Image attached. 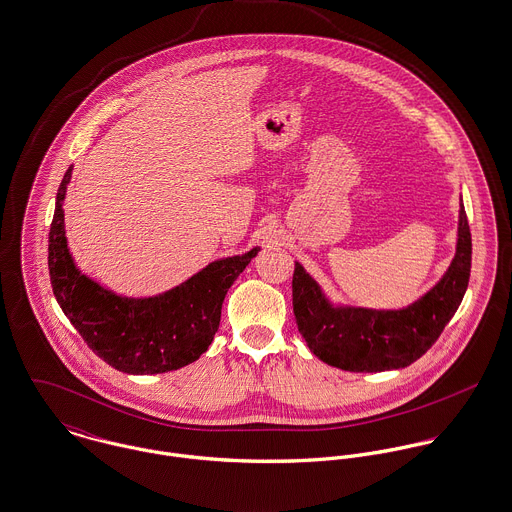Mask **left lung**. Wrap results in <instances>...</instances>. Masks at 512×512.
<instances>
[{"mask_svg": "<svg viewBox=\"0 0 512 512\" xmlns=\"http://www.w3.org/2000/svg\"><path fill=\"white\" fill-rule=\"evenodd\" d=\"M471 233L459 204L455 253L442 279L402 308H367L334 302L296 261L292 310L298 332L324 363L353 373L402 369L440 338L469 283Z\"/></svg>", "mask_w": 512, "mask_h": 512, "instance_id": "left-lung-1", "label": "left lung"}]
</instances>
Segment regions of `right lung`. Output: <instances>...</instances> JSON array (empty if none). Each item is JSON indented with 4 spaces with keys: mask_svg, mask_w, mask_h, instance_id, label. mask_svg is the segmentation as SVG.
<instances>
[{
    "mask_svg": "<svg viewBox=\"0 0 512 512\" xmlns=\"http://www.w3.org/2000/svg\"><path fill=\"white\" fill-rule=\"evenodd\" d=\"M72 176L57 192L49 231V273L58 306L88 347L127 375H157L196 361L214 340L229 286L259 253L216 259L184 283L155 296H121L84 275L68 249L64 198Z\"/></svg>",
    "mask_w": 512,
    "mask_h": 512,
    "instance_id": "1",
    "label": "right lung"
}]
</instances>
